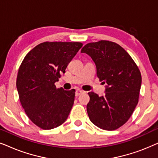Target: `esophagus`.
I'll use <instances>...</instances> for the list:
<instances>
[{
  "label": "esophagus",
  "instance_id": "obj_1",
  "mask_svg": "<svg viewBox=\"0 0 158 158\" xmlns=\"http://www.w3.org/2000/svg\"><path fill=\"white\" fill-rule=\"evenodd\" d=\"M83 93H84V91H83L82 90L77 89L76 91H75V96H80V95H81L82 94H83Z\"/></svg>",
  "mask_w": 158,
  "mask_h": 158
}]
</instances>
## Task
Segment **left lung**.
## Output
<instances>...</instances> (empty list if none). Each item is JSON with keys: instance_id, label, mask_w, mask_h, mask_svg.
<instances>
[{"instance_id": "8db88e82", "label": "left lung", "mask_w": 158, "mask_h": 158, "mask_svg": "<svg viewBox=\"0 0 158 158\" xmlns=\"http://www.w3.org/2000/svg\"><path fill=\"white\" fill-rule=\"evenodd\" d=\"M81 52L91 57L99 81L107 83L103 96L88 93L87 112L90 120L104 130L117 129L129 120L137 105L141 73L131 56L115 42L101 40L88 43Z\"/></svg>"}]
</instances>
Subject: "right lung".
<instances>
[{"label": "right lung", "instance_id": "1", "mask_svg": "<svg viewBox=\"0 0 158 158\" xmlns=\"http://www.w3.org/2000/svg\"><path fill=\"white\" fill-rule=\"evenodd\" d=\"M82 46L81 42H45L21 62L16 78L19 100L29 119L40 128H56L68 117L75 90L57 88L55 83Z\"/></svg>", "mask_w": 158, "mask_h": 158}]
</instances>
